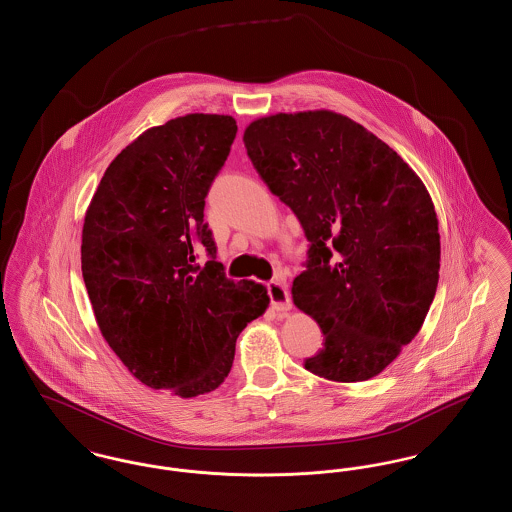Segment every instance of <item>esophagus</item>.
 <instances>
[{
    "mask_svg": "<svg viewBox=\"0 0 512 512\" xmlns=\"http://www.w3.org/2000/svg\"><path fill=\"white\" fill-rule=\"evenodd\" d=\"M268 295H270V305L276 313H286L292 309V301H290V293L286 288V282L282 276H278L276 280L268 282Z\"/></svg>",
    "mask_w": 512,
    "mask_h": 512,
    "instance_id": "esophagus-1",
    "label": "esophagus"
}]
</instances>
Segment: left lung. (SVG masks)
Segmentation results:
<instances>
[{"label":"left lung","instance_id":"left-lung-1","mask_svg":"<svg viewBox=\"0 0 512 512\" xmlns=\"http://www.w3.org/2000/svg\"><path fill=\"white\" fill-rule=\"evenodd\" d=\"M244 144L311 242L292 295L324 347L305 368L345 384L378 376L418 334L438 288V215L424 182L363 124L328 109L261 117Z\"/></svg>","mask_w":512,"mask_h":512}]
</instances>
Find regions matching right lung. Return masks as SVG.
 Masks as SVG:
<instances>
[{
  "mask_svg": "<svg viewBox=\"0 0 512 512\" xmlns=\"http://www.w3.org/2000/svg\"><path fill=\"white\" fill-rule=\"evenodd\" d=\"M238 124L192 113L147 128L107 167L82 228V276L99 332L144 386L182 399L217 390L267 288L226 278L205 195ZM203 246L212 259L194 263Z\"/></svg>",
  "mask_w": 512,
  "mask_h": 512,
  "instance_id": "add662e5",
  "label": "right lung"
}]
</instances>
